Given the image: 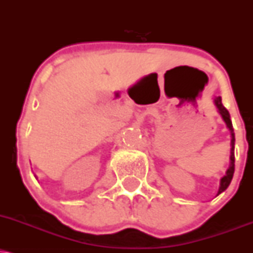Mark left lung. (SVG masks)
<instances>
[{"label": "left lung", "mask_w": 253, "mask_h": 253, "mask_svg": "<svg viewBox=\"0 0 253 253\" xmlns=\"http://www.w3.org/2000/svg\"><path fill=\"white\" fill-rule=\"evenodd\" d=\"M213 102H214L215 107H217L218 113L220 114V117L224 120V123L226 124V127L229 128L230 134H231L230 164H229V169H227L226 172H225V175L221 176L220 182H219V188H218V192H217V196H219V194L223 193L224 191L226 190L227 187H229V185L231 184V180H232V178H233V173H234V141H236V139H234V130H233V126H232V121H231L230 113H229V111H227V109L224 107L223 103H221V97L220 96L214 97Z\"/></svg>", "instance_id": "8db88e82"}]
</instances>
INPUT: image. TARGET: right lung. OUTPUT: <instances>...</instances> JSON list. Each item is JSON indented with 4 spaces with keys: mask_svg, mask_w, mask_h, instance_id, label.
<instances>
[{
    "mask_svg": "<svg viewBox=\"0 0 253 253\" xmlns=\"http://www.w3.org/2000/svg\"><path fill=\"white\" fill-rule=\"evenodd\" d=\"M35 178H36V175H35ZM36 179H38V178H36Z\"/></svg>",
    "mask_w": 253,
    "mask_h": 253,
    "instance_id": "add662e5",
    "label": "right lung"
}]
</instances>
